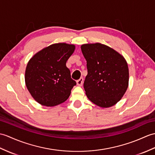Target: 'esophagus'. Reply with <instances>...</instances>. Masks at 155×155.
Segmentation results:
<instances>
[{"label": "esophagus", "instance_id": "obj_1", "mask_svg": "<svg viewBox=\"0 0 155 155\" xmlns=\"http://www.w3.org/2000/svg\"><path fill=\"white\" fill-rule=\"evenodd\" d=\"M77 85L81 86L82 85V84H83V78H79L78 80L77 81Z\"/></svg>", "mask_w": 155, "mask_h": 155}]
</instances>
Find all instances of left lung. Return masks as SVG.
<instances>
[{"instance_id": "1", "label": "left lung", "mask_w": 155, "mask_h": 155, "mask_svg": "<svg viewBox=\"0 0 155 155\" xmlns=\"http://www.w3.org/2000/svg\"><path fill=\"white\" fill-rule=\"evenodd\" d=\"M81 50L88 70L84 82L88 98L102 107L115 105L128 87L126 61L114 49L99 43L82 45Z\"/></svg>"}]
</instances>
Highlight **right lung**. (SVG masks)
Instances as JSON below:
<instances>
[{
	"mask_svg": "<svg viewBox=\"0 0 155 155\" xmlns=\"http://www.w3.org/2000/svg\"><path fill=\"white\" fill-rule=\"evenodd\" d=\"M75 49L74 45L59 43L49 45L29 61L25 73L26 87L36 102L54 106L64 102L77 82L66 66Z\"/></svg>",
	"mask_w": 155,
	"mask_h": 155,
	"instance_id": "1",
	"label": "right lung"
}]
</instances>
